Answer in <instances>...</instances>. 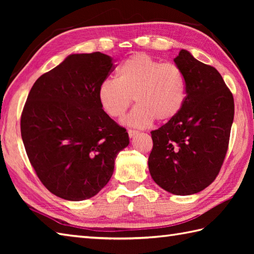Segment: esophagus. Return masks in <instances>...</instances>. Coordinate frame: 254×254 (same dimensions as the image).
<instances>
[{
	"label": "esophagus",
	"instance_id": "1",
	"mask_svg": "<svg viewBox=\"0 0 254 254\" xmlns=\"http://www.w3.org/2000/svg\"><path fill=\"white\" fill-rule=\"evenodd\" d=\"M127 133H128V136H130V138L134 137V136L137 135V134H138V132L136 130H128Z\"/></svg>",
	"mask_w": 254,
	"mask_h": 254
}]
</instances>
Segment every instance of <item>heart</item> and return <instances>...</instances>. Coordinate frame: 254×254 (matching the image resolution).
Wrapping results in <instances>:
<instances>
[{
    "instance_id": "heart-1",
    "label": "heart",
    "mask_w": 254,
    "mask_h": 254,
    "mask_svg": "<svg viewBox=\"0 0 254 254\" xmlns=\"http://www.w3.org/2000/svg\"><path fill=\"white\" fill-rule=\"evenodd\" d=\"M98 87L99 104L108 116L122 118L136 102L124 123L144 128L155 120L166 123L179 115L187 98V83L182 71L174 63H163L146 53L127 58L116 72Z\"/></svg>"
}]
</instances>
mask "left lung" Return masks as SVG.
Here are the masks:
<instances>
[{
    "instance_id": "obj_1",
    "label": "left lung",
    "mask_w": 254,
    "mask_h": 254,
    "mask_svg": "<svg viewBox=\"0 0 254 254\" xmlns=\"http://www.w3.org/2000/svg\"><path fill=\"white\" fill-rule=\"evenodd\" d=\"M174 61L186 77L187 98L174 120L150 132L148 169L167 192L191 195L207 188L222 168L235 104L216 68L183 49Z\"/></svg>"
}]
</instances>
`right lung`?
Returning a JSON list of instances; mask_svg holds the SVG:
<instances>
[{"mask_svg": "<svg viewBox=\"0 0 254 254\" xmlns=\"http://www.w3.org/2000/svg\"><path fill=\"white\" fill-rule=\"evenodd\" d=\"M112 65V58L100 52L69 55L36 80L21 113L31 166L48 190L67 201L96 195L130 143L126 128L98 100V87Z\"/></svg>", "mask_w": 254, "mask_h": 254, "instance_id": "add662e5", "label": "right lung"}]
</instances>
